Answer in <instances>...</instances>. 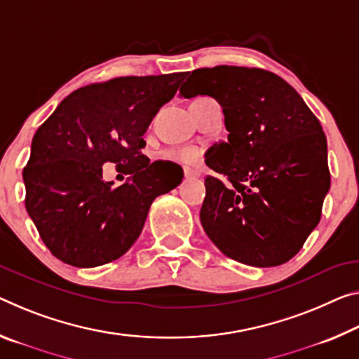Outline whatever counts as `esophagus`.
<instances>
[{
  "instance_id": "obj_1",
  "label": "esophagus",
  "mask_w": 359,
  "mask_h": 359,
  "mask_svg": "<svg viewBox=\"0 0 359 359\" xmlns=\"http://www.w3.org/2000/svg\"><path fill=\"white\" fill-rule=\"evenodd\" d=\"M184 174H185L187 179L198 177V175H200V172H196V170H193V169H190V168H185V169H184Z\"/></svg>"
}]
</instances>
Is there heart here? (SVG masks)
Returning <instances> with one entry per match:
<instances>
[{
	"label": "heart",
	"instance_id": "b5f03b06",
	"mask_svg": "<svg viewBox=\"0 0 359 359\" xmlns=\"http://www.w3.org/2000/svg\"><path fill=\"white\" fill-rule=\"evenodd\" d=\"M168 156L177 159L180 163L193 164L200 159V150L193 149V147H182V149H172L168 151Z\"/></svg>",
	"mask_w": 359,
	"mask_h": 359
}]
</instances>
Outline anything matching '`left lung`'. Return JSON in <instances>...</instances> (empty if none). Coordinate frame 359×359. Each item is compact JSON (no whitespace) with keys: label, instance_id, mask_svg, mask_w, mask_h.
<instances>
[{"label":"left lung","instance_id":"obj_1","mask_svg":"<svg viewBox=\"0 0 359 359\" xmlns=\"http://www.w3.org/2000/svg\"><path fill=\"white\" fill-rule=\"evenodd\" d=\"M224 108L229 140L214 145L200 219L230 259L252 266L291 260L321 219L331 187L320 119L291 84L264 68H198L180 88Z\"/></svg>","mask_w":359,"mask_h":359}]
</instances>
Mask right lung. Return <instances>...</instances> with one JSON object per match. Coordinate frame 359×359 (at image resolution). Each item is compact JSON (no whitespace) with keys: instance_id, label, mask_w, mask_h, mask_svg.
Listing matches in <instances>:
<instances>
[{"instance_id":"1","label":"right lung","mask_w":359,"mask_h":359,"mask_svg":"<svg viewBox=\"0 0 359 359\" xmlns=\"http://www.w3.org/2000/svg\"><path fill=\"white\" fill-rule=\"evenodd\" d=\"M185 76L179 72L88 84L38 128L24 168L25 208L54 257L79 269L119 259L139 238L153 200L180 184L182 168L150 163L142 135ZM105 162L131 180L119 187L104 182Z\"/></svg>"}]
</instances>
